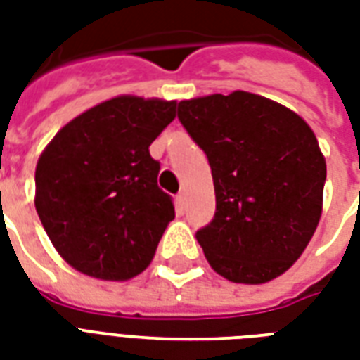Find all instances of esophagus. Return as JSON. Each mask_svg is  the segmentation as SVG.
<instances>
[{
    "label": "esophagus",
    "mask_w": 360,
    "mask_h": 360,
    "mask_svg": "<svg viewBox=\"0 0 360 360\" xmlns=\"http://www.w3.org/2000/svg\"><path fill=\"white\" fill-rule=\"evenodd\" d=\"M185 200H187V195H185V191H181L179 195H177V204H179V206H183V204H185Z\"/></svg>",
    "instance_id": "esophagus-1"
}]
</instances>
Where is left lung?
Masks as SVG:
<instances>
[{"label":"left lung","mask_w":360,"mask_h":360,"mask_svg":"<svg viewBox=\"0 0 360 360\" xmlns=\"http://www.w3.org/2000/svg\"><path fill=\"white\" fill-rule=\"evenodd\" d=\"M177 117L212 167L216 214L204 257L233 283H266L299 260L322 216L326 160L309 123L235 90L179 102Z\"/></svg>","instance_id":"8db88e82"}]
</instances>
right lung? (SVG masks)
<instances>
[{
    "label": "right lung",
    "instance_id": "add662e5",
    "mask_svg": "<svg viewBox=\"0 0 360 360\" xmlns=\"http://www.w3.org/2000/svg\"><path fill=\"white\" fill-rule=\"evenodd\" d=\"M175 108V100L115 96L71 119L40 154L36 212L75 270L127 281L152 262L175 210L148 148Z\"/></svg>",
    "mask_w": 360,
    "mask_h": 360
}]
</instances>
